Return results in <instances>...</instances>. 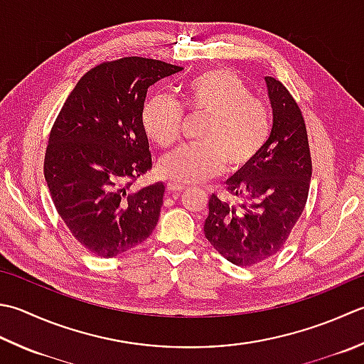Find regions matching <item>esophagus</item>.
I'll return each mask as SVG.
<instances>
[{"mask_svg":"<svg viewBox=\"0 0 364 364\" xmlns=\"http://www.w3.org/2000/svg\"><path fill=\"white\" fill-rule=\"evenodd\" d=\"M167 191H168V194H172V192H183L184 186H183V184H178V183H168Z\"/></svg>","mask_w":364,"mask_h":364,"instance_id":"34e87169","label":"esophagus"}]
</instances>
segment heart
<instances>
[{
	"label": "heart",
	"mask_w": 364,
	"mask_h": 364,
	"mask_svg": "<svg viewBox=\"0 0 364 364\" xmlns=\"http://www.w3.org/2000/svg\"><path fill=\"white\" fill-rule=\"evenodd\" d=\"M181 101L191 113L206 115L198 146H181L159 162V173L178 184L216 176L223 164L238 170L257 158L267 145L272 118L267 104L229 69L215 68L192 77L181 88ZM144 127L156 145L173 146L181 134L183 110L170 97L158 96L144 109Z\"/></svg>",
	"instance_id": "b5f03b06"
}]
</instances>
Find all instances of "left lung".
Returning <instances> with one entry per match:
<instances>
[{
  "label": "left lung",
  "mask_w": 364,
  "mask_h": 364,
  "mask_svg": "<svg viewBox=\"0 0 364 364\" xmlns=\"http://www.w3.org/2000/svg\"><path fill=\"white\" fill-rule=\"evenodd\" d=\"M273 127L257 158L227 180L240 202L213 194L205 237L224 259L252 267L281 251L300 219L309 194L312 162L300 107L289 90L265 77Z\"/></svg>",
  "instance_id": "left-lung-1"
}]
</instances>
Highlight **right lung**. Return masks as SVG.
Segmentation results:
<instances>
[{"mask_svg":"<svg viewBox=\"0 0 364 364\" xmlns=\"http://www.w3.org/2000/svg\"><path fill=\"white\" fill-rule=\"evenodd\" d=\"M183 70L127 56L90 69L50 131L44 176L58 215L92 255L110 259L151 235L166 186L129 191L153 167L144 105L148 88Z\"/></svg>","mask_w":364,"mask_h":364,"instance_id":"right-lung-1","label":"right lung"}]
</instances>
